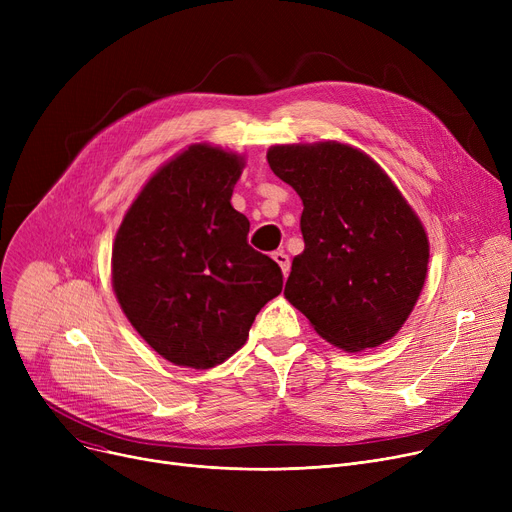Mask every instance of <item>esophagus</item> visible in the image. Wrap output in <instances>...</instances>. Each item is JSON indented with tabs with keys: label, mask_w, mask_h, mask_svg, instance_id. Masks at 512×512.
I'll return each instance as SVG.
<instances>
[{
	"label": "esophagus",
	"mask_w": 512,
	"mask_h": 512,
	"mask_svg": "<svg viewBox=\"0 0 512 512\" xmlns=\"http://www.w3.org/2000/svg\"><path fill=\"white\" fill-rule=\"evenodd\" d=\"M272 259L280 265L282 274H284V276H288V272H290V259H288V255H286L284 251H276V253L272 255Z\"/></svg>",
	"instance_id": "esophagus-1"
}]
</instances>
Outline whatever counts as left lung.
Returning a JSON list of instances; mask_svg holds the SVG:
<instances>
[{"mask_svg": "<svg viewBox=\"0 0 512 512\" xmlns=\"http://www.w3.org/2000/svg\"><path fill=\"white\" fill-rule=\"evenodd\" d=\"M267 164L303 201L305 251L292 259L286 301L346 353L388 342L427 276L429 240L415 209L353 145H274Z\"/></svg>", "mask_w": 512, "mask_h": 512, "instance_id": "left-lung-1", "label": "left lung"}]
</instances>
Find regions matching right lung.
I'll return each instance as SVG.
<instances>
[{"label":"right lung","instance_id":"add662e5","mask_svg":"<svg viewBox=\"0 0 512 512\" xmlns=\"http://www.w3.org/2000/svg\"><path fill=\"white\" fill-rule=\"evenodd\" d=\"M245 164L234 151L188 145L145 182L116 232V299L174 365L224 363L282 292L278 263L249 247V220L230 203Z\"/></svg>","mask_w":512,"mask_h":512}]
</instances>
